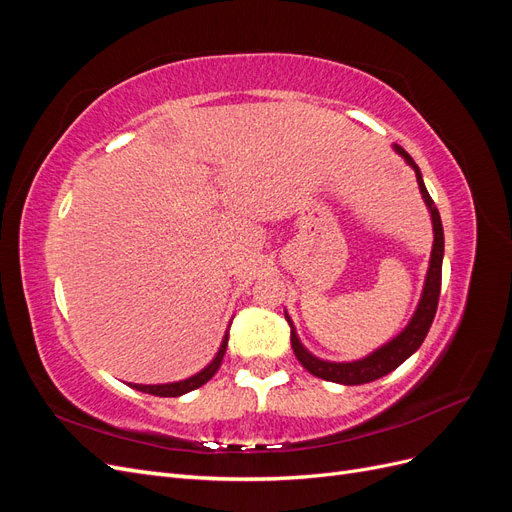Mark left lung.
I'll list each match as a JSON object with an SVG mask.
<instances>
[{
    "instance_id": "8db88e82",
    "label": "left lung",
    "mask_w": 512,
    "mask_h": 512,
    "mask_svg": "<svg viewBox=\"0 0 512 512\" xmlns=\"http://www.w3.org/2000/svg\"><path fill=\"white\" fill-rule=\"evenodd\" d=\"M395 151L401 153L406 158V162L414 168L416 173V181H418V190H421L425 203L429 207L431 213V222H433V250H431V260H429V271H427V280H425V288H423V297L421 303H418L416 312L410 320L408 327L401 331L393 342H389L386 346L378 348L374 354L365 356L361 361L354 363H329V361H320L316 356L309 354L297 337V331H294L290 318L286 316L288 324H290V344L294 354H297L299 363L309 371V374L329 380V382H337V384H365V382H374L386 374H391L393 369H397L401 363H404L410 354H414L421 344L425 342V337L429 333V327L433 322V316H436L438 309V301H440V286H442V256H444V230H442V220L436 203L429 196L421 170H418L416 162L410 158V153L406 149H401L399 145H395Z\"/></svg>"
}]
</instances>
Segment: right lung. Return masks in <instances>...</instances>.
Wrapping results in <instances>:
<instances>
[{"mask_svg": "<svg viewBox=\"0 0 512 512\" xmlns=\"http://www.w3.org/2000/svg\"><path fill=\"white\" fill-rule=\"evenodd\" d=\"M226 346H228V333H226L224 342L220 346L218 356H215V359L203 371H200V374H196V376H192L188 380L170 382V384H130V386H132V389H136V391H143V393L156 395V397H179L183 393H190V391L198 389V386H203L205 382H209L215 376V371H218L220 365H222V359H224V354H226Z\"/></svg>", "mask_w": 512, "mask_h": 512, "instance_id": "1", "label": "right lung"}]
</instances>
